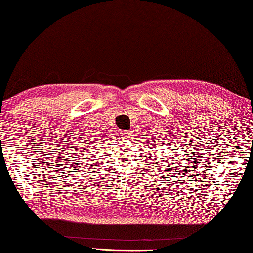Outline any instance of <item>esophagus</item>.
I'll return each mask as SVG.
<instances>
[{"label": "esophagus", "mask_w": 253, "mask_h": 253, "mask_svg": "<svg viewBox=\"0 0 253 253\" xmlns=\"http://www.w3.org/2000/svg\"><path fill=\"white\" fill-rule=\"evenodd\" d=\"M119 136H120V138H123V139H127V138H129V131H127V130H122L120 131V134H119Z\"/></svg>", "instance_id": "esophagus-1"}]
</instances>
